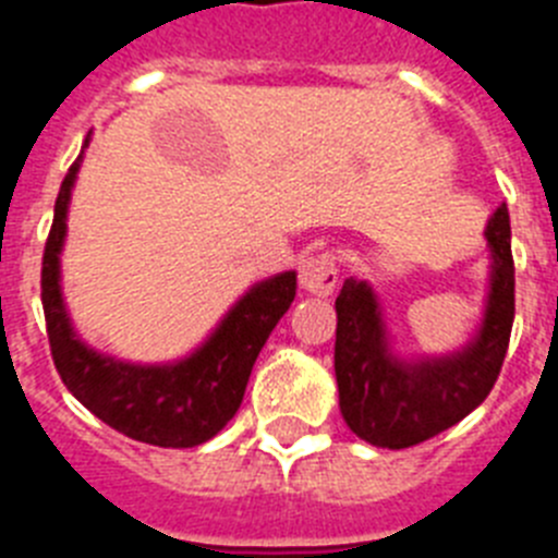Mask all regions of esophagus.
Wrapping results in <instances>:
<instances>
[{"label":"esophagus","mask_w":558,"mask_h":558,"mask_svg":"<svg viewBox=\"0 0 558 558\" xmlns=\"http://www.w3.org/2000/svg\"><path fill=\"white\" fill-rule=\"evenodd\" d=\"M339 283L337 272V258L331 252H323V255H312L300 264V286L312 294H331Z\"/></svg>","instance_id":"esophagus-1"}]
</instances>
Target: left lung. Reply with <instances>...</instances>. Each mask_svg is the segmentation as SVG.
Wrapping results in <instances>:
<instances>
[{"label": "left lung", "instance_id": "obj_1", "mask_svg": "<svg viewBox=\"0 0 558 558\" xmlns=\"http://www.w3.org/2000/svg\"><path fill=\"white\" fill-rule=\"evenodd\" d=\"M483 235L488 246L483 317L466 345L452 353H399L373 286L360 278L342 283L333 371L339 410L356 438L381 449L415 447L466 418L492 393L513 326L511 221L506 205L492 213Z\"/></svg>", "mask_w": 558, "mask_h": 558}]
</instances>
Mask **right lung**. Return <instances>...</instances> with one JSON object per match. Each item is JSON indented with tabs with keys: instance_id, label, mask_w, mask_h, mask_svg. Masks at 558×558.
<instances>
[{
	"instance_id": "obj_1",
	"label": "right lung",
	"mask_w": 558,
	"mask_h": 558,
	"mask_svg": "<svg viewBox=\"0 0 558 558\" xmlns=\"http://www.w3.org/2000/svg\"><path fill=\"white\" fill-rule=\"evenodd\" d=\"M81 162L84 154L61 182L41 266V303L52 360L66 390L111 429L154 447H198L239 413L252 365L278 319L292 306L298 272L289 269L250 286L205 342L182 360L143 365L100 353L75 331L61 289L66 216Z\"/></svg>"
}]
</instances>
